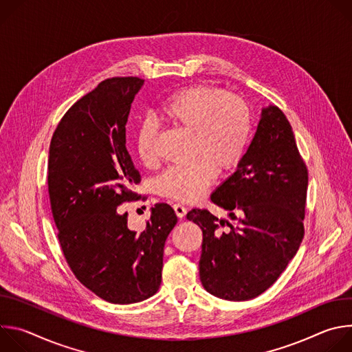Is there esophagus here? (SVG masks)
<instances>
[{"label":"esophagus","mask_w":352,"mask_h":352,"mask_svg":"<svg viewBox=\"0 0 352 352\" xmlns=\"http://www.w3.org/2000/svg\"><path fill=\"white\" fill-rule=\"evenodd\" d=\"M173 208H174L175 214H177L178 219H184L185 217V214H186V208L185 206H182L181 204H175Z\"/></svg>","instance_id":"1"}]
</instances>
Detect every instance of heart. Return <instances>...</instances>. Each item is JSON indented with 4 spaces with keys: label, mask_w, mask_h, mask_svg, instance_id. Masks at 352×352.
<instances>
[{
    "label": "heart",
    "mask_w": 352,
    "mask_h": 352,
    "mask_svg": "<svg viewBox=\"0 0 352 352\" xmlns=\"http://www.w3.org/2000/svg\"><path fill=\"white\" fill-rule=\"evenodd\" d=\"M159 114L164 121L193 132V155L197 157L189 166L170 167L157 178L162 196L192 202L212 185L216 168L230 171L242 160L252 126L242 98L213 86H190L166 98ZM156 136L157 128L152 121L142 122L135 133L136 155L144 164L156 159Z\"/></svg>",
    "instance_id": "obj_1"
}]
</instances>
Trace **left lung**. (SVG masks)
I'll use <instances>...</instances> for the list:
<instances>
[{
	"label": "left lung",
	"instance_id": "left-lung-1",
	"mask_svg": "<svg viewBox=\"0 0 352 352\" xmlns=\"http://www.w3.org/2000/svg\"><path fill=\"white\" fill-rule=\"evenodd\" d=\"M307 189L308 170L292 128L269 106L236 171L210 196L234 223L206 209L186 214L204 232L199 276L208 292L248 300L276 283L304 238Z\"/></svg>",
	"mask_w": 352,
	"mask_h": 352
}]
</instances>
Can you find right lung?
<instances>
[{
	"label": "right lung",
	"instance_id": "right-lung-1",
	"mask_svg": "<svg viewBox=\"0 0 352 352\" xmlns=\"http://www.w3.org/2000/svg\"><path fill=\"white\" fill-rule=\"evenodd\" d=\"M143 82L136 76L100 82L65 113L48 152L50 204L67 263L86 288L120 305L157 292L164 243L177 224L174 209L157 204L136 234L128 228V213L117 210L140 197L125 125Z\"/></svg>",
	"mask_w": 352,
	"mask_h": 352
}]
</instances>
